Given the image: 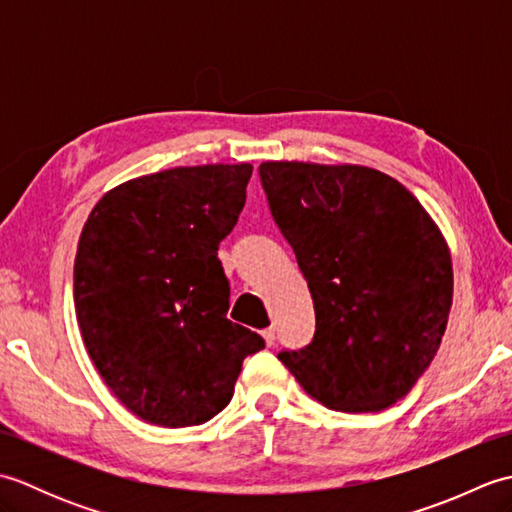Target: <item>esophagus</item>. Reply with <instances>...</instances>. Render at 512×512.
I'll return each instance as SVG.
<instances>
[{
    "instance_id": "obj_1",
    "label": "esophagus",
    "mask_w": 512,
    "mask_h": 512,
    "mask_svg": "<svg viewBox=\"0 0 512 512\" xmlns=\"http://www.w3.org/2000/svg\"><path fill=\"white\" fill-rule=\"evenodd\" d=\"M262 336H264L266 345H273V343H275V328H266V330H262Z\"/></svg>"
}]
</instances>
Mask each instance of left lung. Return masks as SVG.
Returning a JSON list of instances; mask_svg holds the SVG:
<instances>
[{
	"mask_svg": "<svg viewBox=\"0 0 512 512\" xmlns=\"http://www.w3.org/2000/svg\"><path fill=\"white\" fill-rule=\"evenodd\" d=\"M259 178L317 314L312 343L279 361L330 409L394 405L447 330L453 266L440 228L398 180L369 167L262 162Z\"/></svg>",
	"mask_w": 512,
	"mask_h": 512,
	"instance_id": "left-lung-1",
	"label": "left lung"
}]
</instances>
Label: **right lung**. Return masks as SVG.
Here are the masks:
<instances>
[{"mask_svg": "<svg viewBox=\"0 0 512 512\" xmlns=\"http://www.w3.org/2000/svg\"><path fill=\"white\" fill-rule=\"evenodd\" d=\"M253 167H176L96 202L74 259L83 343L114 396L145 422L193 427L233 398L264 339L226 319L217 246L233 231Z\"/></svg>", "mask_w": 512, "mask_h": 512, "instance_id": "add662e5", "label": "right lung"}]
</instances>
